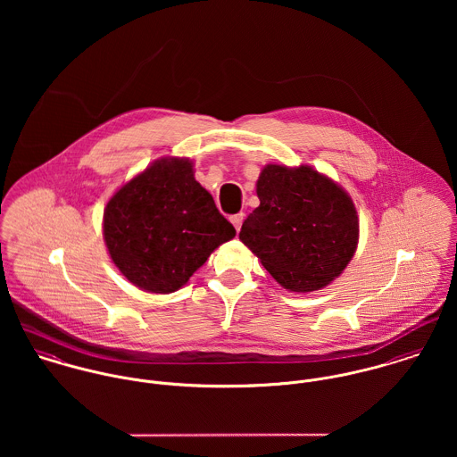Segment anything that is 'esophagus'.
I'll list each match as a JSON object with an SVG mask.
<instances>
[{
    "label": "esophagus",
    "mask_w": 457,
    "mask_h": 457,
    "mask_svg": "<svg viewBox=\"0 0 457 457\" xmlns=\"http://www.w3.org/2000/svg\"><path fill=\"white\" fill-rule=\"evenodd\" d=\"M243 220H245V214H243V212H237V214H232V216H230V221H232V225L236 227V230H237V232L241 230Z\"/></svg>",
    "instance_id": "esophagus-1"
}]
</instances>
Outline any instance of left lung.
Listing matches in <instances>:
<instances>
[{
  "label": "left lung",
  "mask_w": 457,
  "mask_h": 457,
  "mask_svg": "<svg viewBox=\"0 0 457 457\" xmlns=\"http://www.w3.org/2000/svg\"><path fill=\"white\" fill-rule=\"evenodd\" d=\"M257 195L239 239L281 287L313 292L341 274L359 241L357 211L343 188L308 165H267Z\"/></svg>",
  "instance_id": "8db88e82"
}]
</instances>
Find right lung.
Listing matches in <instances>:
<instances>
[{
  "label": "right lung",
  "instance_id": "obj_1",
  "mask_svg": "<svg viewBox=\"0 0 457 457\" xmlns=\"http://www.w3.org/2000/svg\"><path fill=\"white\" fill-rule=\"evenodd\" d=\"M111 259L142 290H179L236 236L194 178L188 160H158L112 196L104 212Z\"/></svg>",
  "mask_w": 457,
  "mask_h": 457
}]
</instances>
